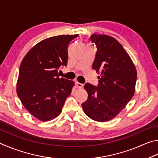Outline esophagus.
<instances>
[{"label": "esophagus", "instance_id": "34e87169", "mask_svg": "<svg viewBox=\"0 0 158 158\" xmlns=\"http://www.w3.org/2000/svg\"><path fill=\"white\" fill-rule=\"evenodd\" d=\"M76 86L78 87V88H82V87H83V84L80 83V82H76Z\"/></svg>", "mask_w": 158, "mask_h": 158}]
</instances>
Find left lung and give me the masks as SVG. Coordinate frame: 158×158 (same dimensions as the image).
Instances as JSON below:
<instances>
[{"instance_id":"8db88e82","label":"left lung","mask_w":158,"mask_h":158,"mask_svg":"<svg viewBox=\"0 0 158 158\" xmlns=\"http://www.w3.org/2000/svg\"><path fill=\"white\" fill-rule=\"evenodd\" d=\"M90 40L97 51L92 69L100 72L97 87L86 83L88 94L82 107L92 119L104 122L115 117L131 100L135 89L137 71L121 44L110 36L93 34Z\"/></svg>"}]
</instances>
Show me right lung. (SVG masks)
I'll use <instances>...</instances> for the list:
<instances>
[{
  "instance_id": "add662e5",
  "label": "right lung",
  "mask_w": 158,
  "mask_h": 158,
  "mask_svg": "<svg viewBox=\"0 0 158 158\" xmlns=\"http://www.w3.org/2000/svg\"><path fill=\"white\" fill-rule=\"evenodd\" d=\"M78 35L47 38L30 50L22 60L16 92L30 113L42 121L60 114L74 82L59 77L58 69L67 65L69 44Z\"/></svg>"
}]
</instances>
